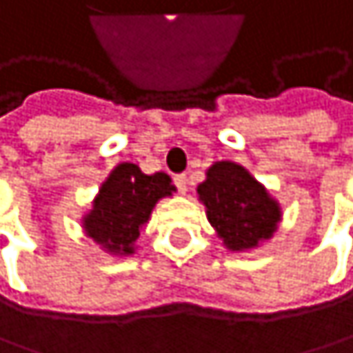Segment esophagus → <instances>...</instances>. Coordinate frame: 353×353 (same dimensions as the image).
Returning a JSON list of instances; mask_svg holds the SVG:
<instances>
[{"label": "esophagus", "instance_id": "1", "mask_svg": "<svg viewBox=\"0 0 353 353\" xmlns=\"http://www.w3.org/2000/svg\"><path fill=\"white\" fill-rule=\"evenodd\" d=\"M173 182H175V186H178V190H180L182 194L188 192V178H186V173H178V175L173 178Z\"/></svg>", "mask_w": 353, "mask_h": 353}]
</instances>
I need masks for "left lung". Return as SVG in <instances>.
<instances>
[{"label":"left lung","mask_w":353,"mask_h":353,"mask_svg":"<svg viewBox=\"0 0 353 353\" xmlns=\"http://www.w3.org/2000/svg\"><path fill=\"white\" fill-rule=\"evenodd\" d=\"M196 192L207 207L209 223L232 252L256 248L273 238L281 221L279 203L234 161L213 163Z\"/></svg>","instance_id":"1"}]
</instances>
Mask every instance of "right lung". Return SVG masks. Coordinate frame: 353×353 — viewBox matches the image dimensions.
<instances>
[{
    "label": "right lung",
    "instance_id": "obj_1",
    "mask_svg": "<svg viewBox=\"0 0 353 353\" xmlns=\"http://www.w3.org/2000/svg\"><path fill=\"white\" fill-rule=\"evenodd\" d=\"M173 192L175 186L167 173L146 175L134 163H119L101 184L92 209L82 217L84 234L109 254H134L140 230L154 205Z\"/></svg>",
    "mask_w": 353,
    "mask_h": 353
}]
</instances>
